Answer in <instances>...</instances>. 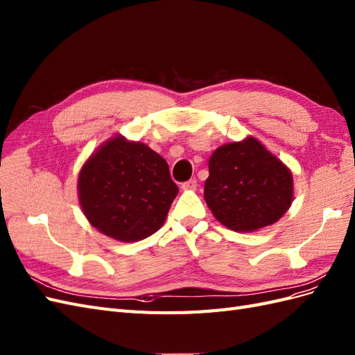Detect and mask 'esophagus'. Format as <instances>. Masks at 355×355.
<instances>
[{"label":"esophagus","instance_id":"1","mask_svg":"<svg viewBox=\"0 0 355 355\" xmlns=\"http://www.w3.org/2000/svg\"><path fill=\"white\" fill-rule=\"evenodd\" d=\"M196 187H198L196 180H189V181H186V183L181 184V189H183L184 191H193V190H196Z\"/></svg>","mask_w":355,"mask_h":355}]
</instances>
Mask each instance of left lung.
<instances>
[{
	"instance_id": "obj_1",
	"label": "left lung",
	"mask_w": 355,
	"mask_h": 355,
	"mask_svg": "<svg viewBox=\"0 0 355 355\" xmlns=\"http://www.w3.org/2000/svg\"><path fill=\"white\" fill-rule=\"evenodd\" d=\"M207 205L223 226L256 232L277 223L295 196L293 174L254 137L220 146L208 160Z\"/></svg>"
}]
</instances>
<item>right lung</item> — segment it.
<instances>
[{"label":"right lung","mask_w":355,"mask_h":355,"mask_svg":"<svg viewBox=\"0 0 355 355\" xmlns=\"http://www.w3.org/2000/svg\"><path fill=\"white\" fill-rule=\"evenodd\" d=\"M77 193L83 214L101 234L137 242L164 226L178 187L164 157L117 134L87 157Z\"/></svg>","instance_id":"add662e5"}]
</instances>
